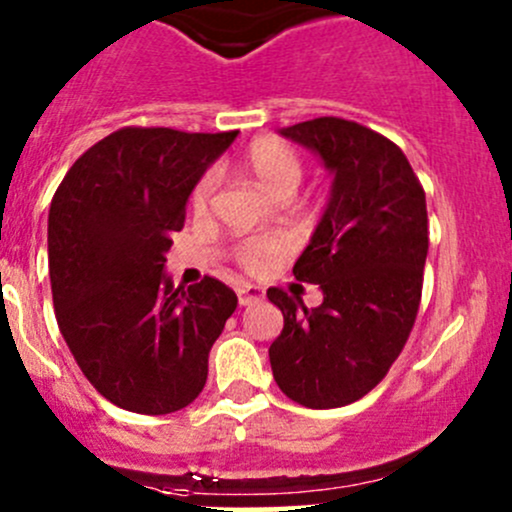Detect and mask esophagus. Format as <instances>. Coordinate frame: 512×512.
Here are the masks:
<instances>
[{"instance_id": "obj_1", "label": "esophagus", "mask_w": 512, "mask_h": 512, "mask_svg": "<svg viewBox=\"0 0 512 512\" xmlns=\"http://www.w3.org/2000/svg\"><path fill=\"white\" fill-rule=\"evenodd\" d=\"M262 289L255 287V285H242L237 287V302H240V307H250V304L255 302H262Z\"/></svg>"}]
</instances>
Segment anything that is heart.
<instances>
[{
    "instance_id": "b5f03b06",
    "label": "heart",
    "mask_w": 512,
    "mask_h": 512,
    "mask_svg": "<svg viewBox=\"0 0 512 512\" xmlns=\"http://www.w3.org/2000/svg\"><path fill=\"white\" fill-rule=\"evenodd\" d=\"M245 168L250 170L252 178L277 200H285L294 195V190L302 183V160L297 153L287 146V143L277 141V138H260L247 148L245 158H242ZM215 188V173H205L200 183L193 190V205L203 210L210 203V195ZM277 245L267 237H250L237 245V260L247 267L260 265L265 257L275 255Z\"/></svg>"
}]
</instances>
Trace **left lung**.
Segmentation results:
<instances>
[{"mask_svg": "<svg viewBox=\"0 0 512 512\" xmlns=\"http://www.w3.org/2000/svg\"><path fill=\"white\" fill-rule=\"evenodd\" d=\"M332 175L327 205L294 277L322 304L267 289L285 317L270 347L277 386L307 409H337L369 394L404 349L421 302L428 252L426 195L389 138L344 118L280 128Z\"/></svg>", "mask_w": 512, "mask_h": 512, "instance_id": "left-lung-1", "label": "left lung"}]
</instances>
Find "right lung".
Returning <instances> with one entry per match:
<instances>
[{"label": "right lung", "instance_id": "right-lung-1", "mask_svg": "<svg viewBox=\"0 0 512 512\" xmlns=\"http://www.w3.org/2000/svg\"><path fill=\"white\" fill-rule=\"evenodd\" d=\"M235 138L121 128L71 165L51 200L56 322L86 379L121 409L173 414L203 391L237 297L213 277L175 287L165 252L190 193Z\"/></svg>", "mask_w": 512, "mask_h": 512}]
</instances>
